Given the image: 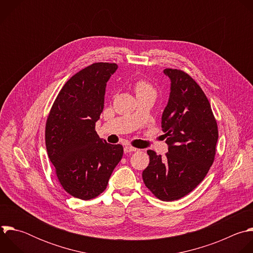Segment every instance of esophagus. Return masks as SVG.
Instances as JSON below:
<instances>
[{
	"instance_id": "obj_1",
	"label": "esophagus",
	"mask_w": 253,
	"mask_h": 253,
	"mask_svg": "<svg viewBox=\"0 0 253 253\" xmlns=\"http://www.w3.org/2000/svg\"><path fill=\"white\" fill-rule=\"evenodd\" d=\"M137 149L135 148V147H132V146H125L124 147V151H125V154H128V153H133V151H136Z\"/></svg>"
}]
</instances>
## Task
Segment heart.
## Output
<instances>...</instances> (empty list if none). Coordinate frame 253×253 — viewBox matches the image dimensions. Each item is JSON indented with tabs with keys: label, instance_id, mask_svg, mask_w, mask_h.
Here are the masks:
<instances>
[{
	"label": "heart",
	"instance_id": "obj_1",
	"mask_svg": "<svg viewBox=\"0 0 253 253\" xmlns=\"http://www.w3.org/2000/svg\"><path fill=\"white\" fill-rule=\"evenodd\" d=\"M133 87H134V90H135V93H136L137 97L147 96V95L156 97V95H157L156 87L146 80H143V79L137 80L134 83Z\"/></svg>",
	"mask_w": 253,
	"mask_h": 253
}]
</instances>
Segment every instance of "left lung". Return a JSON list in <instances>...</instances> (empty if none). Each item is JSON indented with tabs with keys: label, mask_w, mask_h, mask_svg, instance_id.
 <instances>
[{
	"label": "left lung",
	"mask_w": 253,
	"mask_h": 253,
	"mask_svg": "<svg viewBox=\"0 0 253 253\" xmlns=\"http://www.w3.org/2000/svg\"><path fill=\"white\" fill-rule=\"evenodd\" d=\"M170 93L162 117L169 151L165 158L147 150L142 171L145 186L161 200L172 201L192 191L214 162L218 139L216 120L204 90L185 72L166 69Z\"/></svg>",
	"instance_id": "left-lung-1"
}]
</instances>
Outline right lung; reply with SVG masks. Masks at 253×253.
I'll return each mask as SVG.
<instances>
[{
    "label": "right lung",
    "instance_id": "1",
    "mask_svg": "<svg viewBox=\"0 0 253 253\" xmlns=\"http://www.w3.org/2000/svg\"><path fill=\"white\" fill-rule=\"evenodd\" d=\"M118 70L113 63H94L62 87L45 124V146L63 188L88 200L102 193L123 158L121 144L99 138L95 123L103 113L107 83Z\"/></svg>",
    "mask_w": 253,
    "mask_h": 253
}]
</instances>
